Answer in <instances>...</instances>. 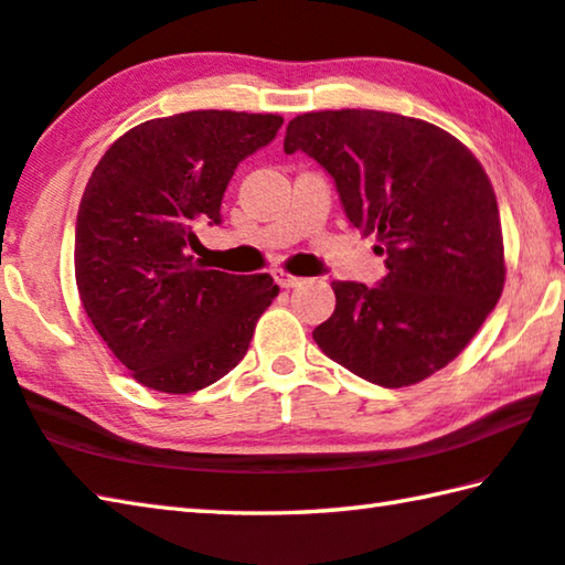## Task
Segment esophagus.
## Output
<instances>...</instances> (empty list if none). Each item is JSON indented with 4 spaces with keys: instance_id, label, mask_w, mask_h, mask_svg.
<instances>
[{
    "instance_id": "34e87169",
    "label": "esophagus",
    "mask_w": 565,
    "mask_h": 565,
    "mask_svg": "<svg viewBox=\"0 0 565 565\" xmlns=\"http://www.w3.org/2000/svg\"><path fill=\"white\" fill-rule=\"evenodd\" d=\"M274 279H276V284L281 286V289H296V286H299L303 279L301 276H294V274H289V271H274Z\"/></svg>"
}]
</instances>
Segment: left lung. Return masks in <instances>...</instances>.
<instances>
[{"instance_id":"8db88e82","label":"left lung","mask_w":565,"mask_h":565,"mask_svg":"<svg viewBox=\"0 0 565 565\" xmlns=\"http://www.w3.org/2000/svg\"><path fill=\"white\" fill-rule=\"evenodd\" d=\"M284 151L319 161L351 226L376 234L388 269L376 286L333 281L337 309L313 341L384 388L436 374L503 291L499 204L483 167L434 124L374 109L301 114Z\"/></svg>"}]
</instances>
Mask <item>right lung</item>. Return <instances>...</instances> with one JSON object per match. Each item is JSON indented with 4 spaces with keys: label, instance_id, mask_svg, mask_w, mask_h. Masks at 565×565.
I'll list each match as a JSON object with an SVG mask.
<instances>
[{
    "label": "right lung",
    "instance_id": "obj_1",
    "mask_svg": "<svg viewBox=\"0 0 565 565\" xmlns=\"http://www.w3.org/2000/svg\"><path fill=\"white\" fill-rule=\"evenodd\" d=\"M279 114L186 111L129 129L84 189L74 271L84 311L131 376L191 394L246 356L279 294L269 274L204 269L189 254L199 222L222 224L236 167L271 145Z\"/></svg>",
    "mask_w": 565,
    "mask_h": 565
}]
</instances>
